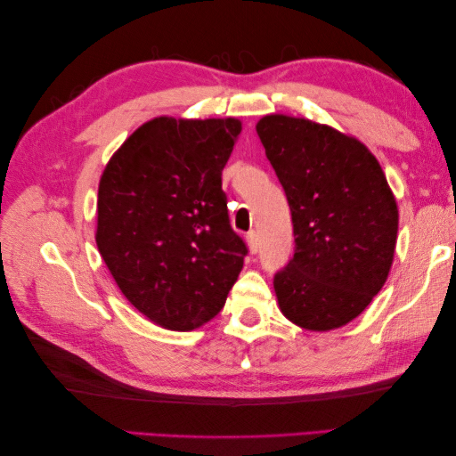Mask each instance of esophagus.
<instances>
[{"instance_id":"34e87169","label":"esophagus","mask_w":456,"mask_h":456,"mask_svg":"<svg viewBox=\"0 0 456 456\" xmlns=\"http://www.w3.org/2000/svg\"><path fill=\"white\" fill-rule=\"evenodd\" d=\"M247 245H248L250 255H256V253H258V247H260V243H258V235H256V231H250V233L247 235Z\"/></svg>"}]
</instances>
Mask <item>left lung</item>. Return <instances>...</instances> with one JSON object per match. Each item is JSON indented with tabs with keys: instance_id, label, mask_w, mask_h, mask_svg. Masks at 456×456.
<instances>
[{
	"instance_id": "left-lung-1",
	"label": "left lung",
	"mask_w": 456,
	"mask_h": 456,
	"mask_svg": "<svg viewBox=\"0 0 456 456\" xmlns=\"http://www.w3.org/2000/svg\"><path fill=\"white\" fill-rule=\"evenodd\" d=\"M256 133L292 211L296 250L274 276L280 312L331 331L380 292L395 253L398 203L364 142L305 118L270 113Z\"/></svg>"
}]
</instances>
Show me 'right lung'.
<instances>
[{
	"label": "right lung",
	"instance_id": "right-lung-1",
	"mask_svg": "<svg viewBox=\"0 0 456 456\" xmlns=\"http://www.w3.org/2000/svg\"><path fill=\"white\" fill-rule=\"evenodd\" d=\"M240 131L235 118L160 115L105 164L95 245L121 294L162 329L208 323L243 270L247 247L221 190Z\"/></svg>",
	"mask_w": 456,
	"mask_h": 456
}]
</instances>
